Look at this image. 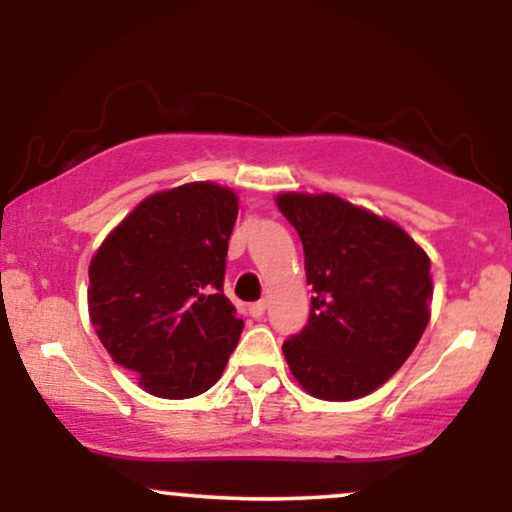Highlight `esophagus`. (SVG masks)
<instances>
[{"instance_id":"esophagus-1","label":"esophagus","mask_w":512,"mask_h":512,"mask_svg":"<svg viewBox=\"0 0 512 512\" xmlns=\"http://www.w3.org/2000/svg\"><path fill=\"white\" fill-rule=\"evenodd\" d=\"M248 310H250V315L260 317V315H264V310H267V301H257V303H250V305H248Z\"/></svg>"}]
</instances>
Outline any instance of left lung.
<instances>
[{
  "label": "left lung",
  "mask_w": 512,
  "mask_h": 512,
  "mask_svg": "<svg viewBox=\"0 0 512 512\" xmlns=\"http://www.w3.org/2000/svg\"><path fill=\"white\" fill-rule=\"evenodd\" d=\"M303 243L308 325L284 342L293 378L327 402L378 390L424 334L431 260L397 223L334 195L276 197Z\"/></svg>",
  "instance_id": "1"
}]
</instances>
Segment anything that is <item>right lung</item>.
I'll list each match as a JSON object with an SVG mask.
<instances>
[{
	"mask_svg": "<svg viewBox=\"0 0 512 512\" xmlns=\"http://www.w3.org/2000/svg\"><path fill=\"white\" fill-rule=\"evenodd\" d=\"M238 197L190 182L146 197L88 267V315L117 366L163 399L207 392L243 320L223 296Z\"/></svg>",
	"mask_w": 512,
	"mask_h": 512,
	"instance_id": "add662e5",
	"label": "right lung"
}]
</instances>
